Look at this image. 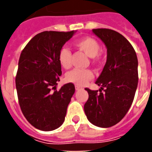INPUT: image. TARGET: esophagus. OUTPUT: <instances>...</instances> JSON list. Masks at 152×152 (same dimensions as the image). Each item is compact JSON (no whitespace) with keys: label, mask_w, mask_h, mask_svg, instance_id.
<instances>
[{"label":"esophagus","mask_w":152,"mask_h":152,"mask_svg":"<svg viewBox=\"0 0 152 152\" xmlns=\"http://www.w3.org/2000/svg\"><path fill=\"white\" fill-rule=\"evenodd\" d=\"M75 88H76V90H80V89H83L82 87H80V86H75Z\"/></svg>","instance_id":"34e87169"}]
</instances>
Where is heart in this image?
<instances>
[{
  "label": "heart",
  "mask_w": 152,
  "mask_h": 152,
  "mask_svg": "<svg viewBox=\"0 0 152 152\" xmlns=\"http://www.w3.org/2000/svg\"><path fill=\"white\" fill-rule=\"evenodd\" d=\"M75 46L82 50L89 57L92 58L93 63L99 60V52L101 50L100 44L98 40L93 37H86L75 41ZM72 53L66 46H63L58 51V59L60 65L63 68H69L71 66ZM94 78V73L90 69H80L75 68L66 73L65 79L68 82L73 83L76 86H85L86 83Z\"/></svg>",
  "instance_id": "1"
}]
</instances>
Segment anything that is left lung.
Segmentation results:
<instances>
[{
    "instance_id": "8db88e82",
    "label": "left lung",
    "mask_w": 152,
    "mask_h": 152,
    "mask_svg": "<svg viewBox=\"0 0 152 152\" xmlns=\"http://www.w3.org/2000/svg\"><path fill=\"white\" fill-rule=\"evenodd\" d=\"M93 32L105 44L107 56L95 82L101 86L100 93L86 88L89 99L84 110L93 124L112 127L124 118L134 101L138 81L137 54L129 40L117 31L98 28Z\"/></svg>"
}]
</instances>
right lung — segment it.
I'll list each match as a JSON object with an SVG mask.
<instances>
[{
	"label": "right lung",
	"mask_w": 152,
	"mask_h": 152,
	"mask_svg": "<svg viewBox=\"0 0 152 152\" xmlns=\"http://www.w3.org/2000/svg\"><path fill=\"white\" fill-rule=\"evenodd\" d=\"M75 31H45L36 35L24 47L18 60L15 84L23 114L30 124L42 131L60 127L75 93L68 83L56 89L62 70L58 51Z\"/></svg>",
	"instance_id": "1"
}]
</instances>
